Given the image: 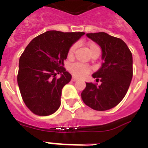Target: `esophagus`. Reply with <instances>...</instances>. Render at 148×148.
Wrapping results in <instances>:
<instances>
[{
  "instance_id": "obj_1",
  "label": "esophagus",
  "mask_w": 148,
  "mask_h": 148,
  "mask_svg": "<svg viewBox=\"0 0 148 148\" xmlns=\"http://www.w3.org/2000/svg\"><path fill=\"white\" fill-rule=\"evenodd\" d=\"M72 82H77V80H78V78H77L76 77H72Z\"/></svg>"
}]
</instances>
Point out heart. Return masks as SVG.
<instances>
[{
	"mask_svg": "<svg viewBox=\"0 0 148 148\" xmlns=\"http://www.w3.org/2000/svg\"><path fill=\"white\" fill-rule=\"evenodd\" d=\"M88 49L89 51H92V49H96V48H98V46L96 45V44L94 43H89L88 44ZM75 49H76V45H73L70 48L68 51V56H72L74 53V51H75ZM69 71H71V73L74 74V76L79 77H85L87 74H89L90 72V67L88 66L85 65V64H83V63H76L71 64L69 66Z\"/></svg>",
	"mask_w": 148,
	"mask_h": 148,
	"instance_id": "1",
	"label": "heart"
}]
</instances>
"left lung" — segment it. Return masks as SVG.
<instances>
[{
	"mask_svg": "<svg viewBox=\"0 0 148 148\" xmlns=\"http://www.w3.org/2000/svg\"><path fill=\"white\" fill-rule=\"evenodd\" d=\"M86 36L102 49L101 67L92 74L97 85L86 82L82 92L83 102L96 110L114 108L123 99L132 77V56L126 44L107 33H91Z\"/></svg>",
	"mask_w": 148,
	"mask_h": 148,
	"instance_id": "1",
	"label": "left lung"
}]
</instances>
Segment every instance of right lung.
<instances>
[{
  "label": "right lung",
  "mask_w": 148,
  "mask_h": 148,
  "mask_svg": "<svg viewBox=\"0 0 148 148\" xmlns=\"http://www.w3.org/2000/svg\"><path fill=\"white\" fill-rule=\"evenodd\" d=\"M84 32L49 30L34 38L20 56L17 76L22 98L33 113L50 115L59 109L71 74L63 67L68 51ZM61 76L57 79L56 74Z\"/></svg>",
  "instance_id": "1"
}]
</instances>
